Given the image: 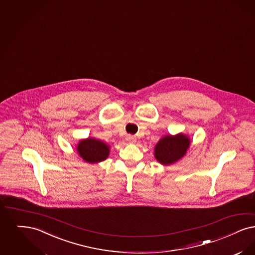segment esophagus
Returning <instances> with one entry per match:
<instances>
[{"label":"esophagus","mask_w":255,"mask_h":255,"mask_svg":"<svg viewBox=\"0 0 255 255\" xmlns=\"http://www.w3.org/2000/svg\"><path fill=\"white\" fill-rule=\"evenodd\" d=\"M126 139H127V141H128V142L132 143V144L136 142V137H135V136H133V135H131V134L127 135Z\"/></svg>","instance_id":"obj_1"}]
</instances>
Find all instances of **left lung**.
<instances>
[{
    "label": "left lung",
    "instance_id": "left-lung-1",
    "mask_svg": "<svg viewBox=\"0 0 255 255\" xmlns=\"http://www.w3.org/2000/svg\"><path fill=\"white\" fill-rule=\"evenodd\" d=\"M190 138L182 132L163 136L154 147V157L162 165H171L182 158L190 147Z\"/></svg>",
    "mask_w": 255,
    "mask_h": 255
}]
</instances>
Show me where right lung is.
Masks as SVG:
<instances>
[{"label":"right lung","instance_id":"right-lung-1","mask_svg":"<svg viewBox=\"0 0 255 255\" xmlns=\"http://www.w3.org/2000/svg\"><path fill=\"white\" fill-rule=\"evenodd\" d=\"M77 151L85 162L98 163L105 160L109 155V146L102 140L88 137L81 140Z\"/></svg>","mask_w":255,"mask_h":255}]
</instances>
